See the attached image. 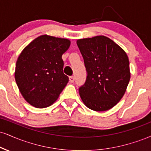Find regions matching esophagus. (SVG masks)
Listing matches in <instances>:
<instances>
[{"label": "esophagus", "instance_id": "1", "mask_svg": "<svg viewBox=\"0 0 151 151\" xmlns=\"http://www.w3.org/2000/svg\"><path fill=\"white\" fill-rule=\"evenodd\" d=\"M69 79H70V81L71 83H73L74 82V77H73V76H71V77H70V78H69Z\"/></svg>", "mask_w": 151, "mask_h": 151}]
</instances>
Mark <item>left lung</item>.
Segmentation results:
<instances>
[{"instance_id":"left-lung-1","label":"left lung","mask_w":151,"mask_h":151,"mask_svg":"<svg viewBox=\"0 0 151 151\" xmlns=\"http://www.w3.org/2000/svg\"><path fill=\"white\" fill-rule=\"evenodd\" d=\"M87 72L79 95L87 108L106 111L124 95L130 80L129 62L126 52L105 36L77 41Z\"/></svg>"}]
</instances>
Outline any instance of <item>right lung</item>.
I'll list each match as a JSON object with an SVG mask.
<instances>
[{
  "instance_id": "add662e5",
  "label": "right lung",
  "mask_w": 151,
  "mask_h": 151,
  "mask_svg": "<svg viewBox=\"0 0 151 151\" xmlns=\"http://www.w3.org/2000/svg\"><path fill=\"white\" fill-rule=\"evenodd\" d=\"M68 39L41 35L27 45L17 58L14 78L24 99L37 108L50 106L69 81L63 73L62 55L68 50Z\"/></svg>"
}]
</instances>
